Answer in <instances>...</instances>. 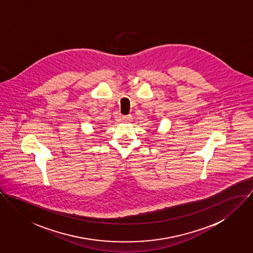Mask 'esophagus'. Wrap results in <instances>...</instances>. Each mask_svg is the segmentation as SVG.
<instances>
[{
  "mask_svg": "<svg viewBox=\"0 0 253 253\" xmlns=\"http://www.w3.org/2000/svg\"><path fill=\"white\" fill-rule=\"evenodd\" d=\"M121 120L122 121H125V122H130L132 120V115L131 114H128V115H124L121 117Z\"/></svg>",
  "mask_w": 253,
  "mask_h": 253,
  "instance_id": "1",
  "label": "esophagus"
}]
</instances>
